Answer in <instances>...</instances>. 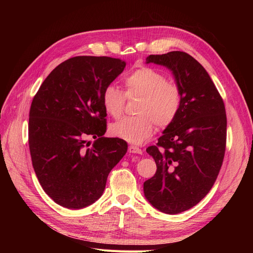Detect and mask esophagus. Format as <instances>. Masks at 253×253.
<instances>
[{
	"label": "esophagus",
	"mask_w": 253,
	"mask_h": 253,
	"mask_svg": "<svg viewBox=\"0 0 253 253\" xmlns=\"http://www.w3.org/2000/svg\"><path fill=\"white\" fill-rule=\"evenodd\" d=\"M128 152L132 154H142V150L136 145H128Z\"/></svg>",
	"instance_id": "34e87169"
}]
</instances>
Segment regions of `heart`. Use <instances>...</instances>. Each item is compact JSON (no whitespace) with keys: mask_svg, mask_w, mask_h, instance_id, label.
I'll use <instances>...</instances> for the list:
<instances>
[{"mask_svg":"<svg viewBox=\"0 0 253 253\" xmlns=\"http://www.w3.org/2000/svg\"><path fill=\"white\" fill-rule=\"evenodd\" d=\"M124 83L126 95L114 85L103 89V109L111 117L119 118L125 110L126 96L140 98L136 106L138 116L126 117L114 124L111 132L115 137L140 144L154 133V124L164 128L177 117L181 106L180 90L176 84L168 82L162 73L151 67H141L129 74Z\"/></svg>","mask_w":253,"mask_h":253,"instance_id":"obj_1","label":"heart"}]
</instances>
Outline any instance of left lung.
I'll return each mask as SVG.
<instances>
[{
	"mask_svg": "<svg viewBox=\"0 0 253 253\" xmlns=\"http://www.w3.org/2000/svg\"><path fill=\"white\" fill-rule=\"evenodd\" d=\"M145 63L172 72L181 106L157 144L147 149L157 170L144 181L143 193L160 212L177 214L200 203L216 180L226 149L225 105L209 74L187 52L151 55Z\"/></svg>",
	"mask_w": 253,
	"mask_h": 253,
	"instance_id": "left-lung-1",
	"label": "left lung"
}]
</instances>
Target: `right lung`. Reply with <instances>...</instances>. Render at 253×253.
I'll use <instances>...</instances> for the list:
<instances>
[{
	"instance_id": "add662e5",
	"label": "right lung",
	"mask_w": 253,
	"mask_h": 253,
	"mask_svg": "<svg viewBox=\"0 0 253 253\" xmlns=\"http://www.w3.org/2000/svg\"><path fill=\"white\" fill-rule=\"evenodd\" d=\"M125 60L79 56L44 80L29 111L28 142L34 170L51 200L82 209L101 197L127 143L109 138L103 89L124 72ZM87 136L95 139L91 146ZM91 147H89V145Z\"/></svg>"
}]
</instances>
